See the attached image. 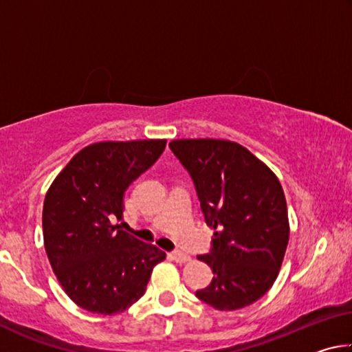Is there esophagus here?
Wrapping results in <instances>:
<instances>
[{
  "mask_svg": "<svg viewBox=\"0 0 352 352\" xmlns=\"http://www.w3.org/2000/svg\"><path fill=\"white\" fill-rule=\"evenodd\" d=\"M170 258L174 259L175 262H178V264H184V262L190 261V256L186 254V253H182V252H172Z\"/></svg>",
  "mask_w": 352,
  "mask_h": 352,
  "instance_id": "1",
  "label": "esophagus"
}]
</instances>
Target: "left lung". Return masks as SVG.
<instances>
[{"label":"left lung","mask_w":352,"mask_h":352,"mask_svg":"<svg viewBox=\"0 0 352 352\" xmlns=\"http://www.w3.org/2000/svg\"><path fill=\"white\" fill-rule=\"evenodd\" d=\"M170 151L192 178L211 250L197 256L214 278L195 296L217 311L253 305L275 283L289 243L287 205L276 175L225 140H175Z\"/></svg>","instance_id":"left-lung-1"}]
</instances>
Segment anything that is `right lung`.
I'll use <instances>...</instances> for the list:
<instances>
[{
	"label": "right lung",
	"instance_id": "obj_1",
	"mask_svg": "<svg viewBox=\"0 0 352 352\" xmlns=\"http://www.w3.org/2000/svg\"><path fill=\"white\" fill-rule=\"evenodd\" d=\"M166 140L96 142L76 153L47 190L46 254L58 283L93 314L126 311L166 253L113 225L127 188L162 157Z\"/></svg>",
	"mask_w": 352,
	"mask_h": 352
}]
</instances>
